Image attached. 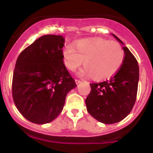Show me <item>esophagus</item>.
<instances>
[{"mask_svg": "<svg viewBox=\"0 0 153 153\" xmlns=\"http://www.w3.org/2000/svg\"><path fill=\"white\" fill-rule=\"evenodd\" d=\"M75 83H76L77 84H79V83H81V80H79V79H77V78H76V79L75 80Z\"/></svg>", "mask_w": 153, "mask_h": 153, "instance_id": "34e87169", "label": "esophagus"}]
</instances>
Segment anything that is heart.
<instances>
[{"mask_svg":"<svg viewBox=\"0 0 153 153\" xmlns=\"http://www.w3.org/2000/svg\"><path fill=\"white\" fill-rule=\"evenodd\" d=\"M75 49L67 45L63 49L65 67L75 71L83 64L81 75H89L100 81L112 77L120 69L124 61V52L121 46L115 41L105 38L81 40L76 42Z\"/></svg>","mask_w":153,"mask_h":153,"instance_id":"obj_1","label":"heart"}]
</instances>
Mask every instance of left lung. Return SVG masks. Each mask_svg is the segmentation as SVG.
I'll return each instance as SVG.
<instances>
[{"mask_svg":"<svg viewBox=\"0 0 153 153\" xmlns=\"http://www.w3.org/2000/svg\"><path fill=\"white\" fill-rule=\"evenodd\" d=\"M113 36L124 44L114 34ZM124 61L109 80L90 84L85 102L88 112L98 121L115 124L126 118L133 108L138 92L139 67L136 58L126 47H122Z\"/></svg>","mask_w":153,"mask_h":153,"instance_id":"left-lung-1","label":"left lung"}]
</instances>
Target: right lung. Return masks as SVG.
Masks as SVG:
<instances>
[{
  "label": "right lung",
  "instance_id": "right-lung-1",
  "mask_svg": "<svg viewBox=\"0 0 153 153\" xmlns=\"http://www.w3.org/2000/svg\"><path fill=\"white\" fill-rule=\"evenodd\" d=\"M61 35L35 40L18 56L12 84L14 103L32 123L44 124L58 116L68 92L76 86L64 64Z\"/></svg>",
  "mask_w": 153,
  "mask_h": 153
}]
</instances>
